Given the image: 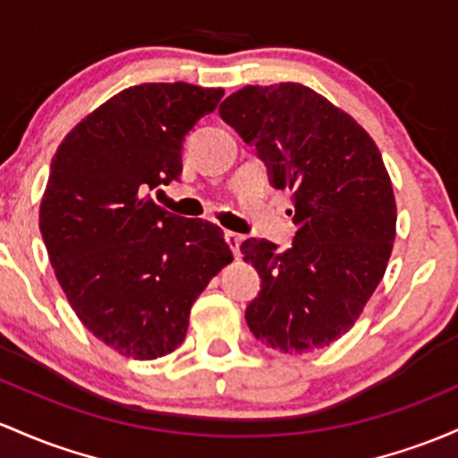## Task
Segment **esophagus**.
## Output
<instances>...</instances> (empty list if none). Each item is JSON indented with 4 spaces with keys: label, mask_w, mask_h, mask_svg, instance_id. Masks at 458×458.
<instances>
[{
    "label": "esophagus",
    "mask_w": 458,
    "mask_h": 458,
    "mask_svg": "<svg viewBox=\"0 0 458 458\" xmlns=\"http://www.w3.org/2000/svg\"><path fill=\"white\" fill-rule=\"evenodd\" d=\"M224 239H225V243L230 245V250H233V254L239 256V248H241V241H243V237L237 233H233V230H225Z\"/></svg>",
    "instance_id": "34e87169"
}]
</instances>
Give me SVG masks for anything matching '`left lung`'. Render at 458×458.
<instances>
[{
    "label": "left lung",
    "instance_id": "1",
    "mask_svg": "<svg viewBox=\"0 0 458 458\" xmlns=\"http://www.w3.org/2000/svg\"><path fill=\"white\" fill-rule=\"evenodd\" d=\"M219 114L254 145L276 189L293 191V243L241 245L260 276L245 321L284 354L335 344L383 280L395 239V198L383 156L348 113L295 82L243 87Z\"/></svg>",
    "mask_w": 458,
    "mask_h": 458
}]
</instances>
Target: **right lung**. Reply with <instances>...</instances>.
<instances>
[{"label":"right lung","instance_id":"add662e5","mask_svg":"<svg viewBox=\"0 0 458 458\" xmlns=\"http://www.w3.org/2000/svg\"><path fill=\"white\" fill-rule=\"evenodd\" d=\"M224 89L130 87L58 145L38 225L80 321L123 356L152 360L184 341L191 306L233 260L219 225L156 206L182 174V140Z\"/></svg>","mask_w":458,"mask_h":458}]
</instances>
